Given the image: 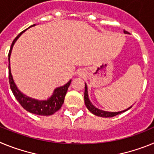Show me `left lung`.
Returning a JSON list of instances; mask_svg holds the SVG:
<instances>
[{
    "instance_id": "1",
    "label": "left lung",
    "mask_w": 154,
    "mask_h": 154,
    "mask_svg": "<svg viewBox=\"0 0 154 154\" xmlns=\"http://www.w3.org/2000/svg\"><path fill=\"white\" fill-rule=\"evenodd\" d=\"M125 34H129V32L124 30ZM87 85L86 84H85V93H84V100H85V104L86 106L87 109L92 112L94 115L98 116H101V117H112V116H115L116 115H119V114L122 113L123 112H126V110L130 109L132 106L129 107L126 109L123 110V111H120V112H106V111H103V110H100L99 109L96 108L92 104V103L90 102L89 99V96H88V90H87Z\"/></svg>"
}]
</instances>
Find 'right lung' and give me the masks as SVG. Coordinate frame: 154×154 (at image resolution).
<instances>
[{
	"mask_svg": "<svg viewBox=\"0 0 154 154\" xmlns=\"http://www.w3.org/2000/svg\"><path fill=\"white\" fill-rule=\"evenodd\" d=\"M35 24H33L28 28L27 29L30 28L31 27L35 26ZM25 29L24 31H21V33L19 34L17 37H16L14 40L12 42L11 46L10 51L8 53V61H9V65H8V70H9V83H10L11 89L12 92H13L14 96L16 98L18 103L21 104V106L26 109L28 112H31V113L36 114V115L40 116H50L55 113L58 110H59L62 107V104L64 103V99H65V96L66 95L69 86L70 85L71 82L72 80L69 81V82L65 84V85L61 87H58L55 89V91L53 92L52 96L48 99L47 100H38V99H32L28 96H25L24 94H23L21 91L17 89V87L16 86L14 82L13 77H12L11 72V66H10V57L11 54L12 48H13L14 45L18 38L19 37L21 36V34L23 32L26 31Z\"/></svg>",
	"mask_w": 154,
	"mask_h": 154,
	"instance_id": "obj_1",
	"label": "right lung"
}]
</instances>
